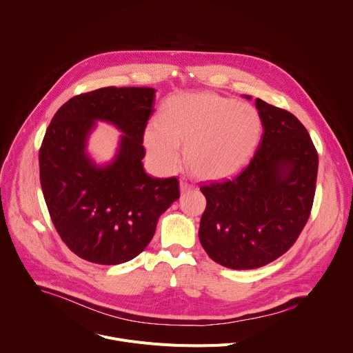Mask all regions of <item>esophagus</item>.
<instances>
[{
  "mask_svg": "<svg viewBox=\"0 0 353 353\" xmlns=\"http://www.w3.org/2000/svg\"><path fill=\"white\" fill-rule=\"evenodd\" d=\"M180 190H181V192H185V191H190V190H192V185L187 181V180H180Z\"/></svg>",
  "mask_w": 353,
  "mask_h": 353,
  "instance_id": "obj_1",
  "label": "esophagus"
}]
</instances>
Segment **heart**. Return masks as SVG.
Listing matches in <instances>:
<instances>
[{
    "instance_id": "1",
    "label": "heart",
    "mask_w": 353,
    "mask_h": 353,
    "mask_svg": "<svg viewBox=\"0 0 353 353\" xmlns=\"http://www.w3.org/2000/svg\"><path fill=\"white\" fill-rule=\"evenodd\" d=\"M261 137V119L247 103L214 93H184L163 105L158 123H150L143 143L150 159L166 173L180 165V143L190 170L219 180L240 170Z\"/></svg>"
}]
</instances>
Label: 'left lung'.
Returning a JSON list of instances; mask_svg holds the SVG:
<instances>
[{
	"mask_svg": "<svg viewBox=\"0 0 353 353\" xmlns=\"http://www.w3.org/2000/svg\"><path fill=\"white\" fill-rule=\"evenodd\" d=\"M256 108L263 137L248 166L199 188L207 198L199 241L215 263L232 270L260 268L286 253L310 216L316 192L319 155L305 125L261 99Z\"/></svg>",
	"mask_w": 353,
	"mask_h": 353,
	"instance_id": "8db88e82",
	"label": "left lung"
}]
</instances>
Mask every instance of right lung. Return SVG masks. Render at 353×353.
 I'll return each mask as SVG.
<instances>
[{
  "label": "right lung",
  "mask_w": 353,
  "mask_h": 353,
  "mask_svg": "<svg viewBox=\"0 0 353 353\" xmlns=\"http://www.w3.org/2000/svg\"><path fill=\"white\" fill-rule=\"evenodd\" d=\"M154 88H102L78 94L54 114L39 152L40 184L63 241L102 265L135 259L152 240L159 216L179 199L176 177L145 173L143 131ZM96 121L123 132L112 163L97 165L85 146Z\"/></svg>",
  "instance_id": "obj_1"
}]
</instances>
